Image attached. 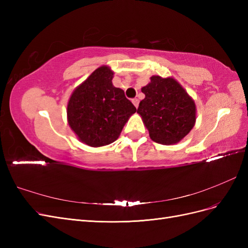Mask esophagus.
I'll use <instances>...</instances> for the list:
<instances>
[{"mask_svg":"<svg viewBox=\"0 0 248 248\" xmlns=\"http://www.w3.org/2000/svg\"><path fill=\"white\" fill-rule=\"evenodd\" d=\"M132 103L134 104V107H136V108H138V107H139V103H140V100H139L138 98H134V99L132 100Z\"/></svg>","mask_w":248,"mask_h":248,"instance_id":"1","label":"esophagus"}]
</instances>
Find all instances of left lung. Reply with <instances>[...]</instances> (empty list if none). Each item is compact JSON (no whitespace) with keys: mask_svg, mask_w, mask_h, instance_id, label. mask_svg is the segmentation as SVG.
I'll list each match as a JSON object with an SVG mask.
<instances>
[{"mask_svg":"<svg viewBox=\"0 0 248 248\" xmlns=\"http://www.w3.org/2000/svg\"><path fill=\"white\" fill-rule=\"evenodd\" d=\"M141 92L145 98L138 114L152 140L174 145L190 132L196 124V103L176 79L153 76Z\"/></svg>","mask_w":248,"mask_h":248,"instance_id":"left-lung-1","label":"left lung"}]
</instances>
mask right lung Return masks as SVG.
Returning <instances> with one entry per match:
<instances>
[{
    "instance_id": "1",
    "label": "right lung",
    "mask_w": 248,
    "mask_h": 248,
    "mask_svg": "<svg viewBox=\"0 0 248 248\" xmlns=\"http://www.w3.org/2000/svg\"><path fill=\"white\" fill-rule=\"evenodd\" d=\"M112 78L114 71L101 66L76 88L69 98L68 124L88 146L102 147L114 142L137 111L123 90L112 85Z\"/></svg>"
}]
</instances>
